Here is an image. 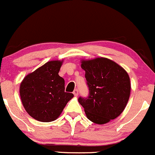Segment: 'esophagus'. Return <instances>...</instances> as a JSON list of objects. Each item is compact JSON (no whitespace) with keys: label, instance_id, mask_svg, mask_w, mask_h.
I'll use <instances>...</instances> for the list:
<instances>
[{"label":"esophagus","instance_id":"obj_1","mask_svg":"<svg viewBox=\"0 0 155 155\" xmlns=\"http://www.w3.org/2000/svg\"><path fill=\"white\" fill-rule=\"evenodd\" d=\"M73 94L74 95V96L77 97L78 95V89H74V92H73Z\"/></svg>","mask_w":155,"mask_h":155}]
</instances>
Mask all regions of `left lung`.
I'll list each match as a JSON object with an SVG mask.
<instances>
[{
  "label": "left lung",
  "instance_id": "left-lung-1",
  "mask_svg": "<svg viewBox=\"0 0 155 155\" xmlns=\"http://www.w3.org/2000/svg\"><path fill=\"white\" fill-rule=\"evenodd\" d=\"M81 68L89 93L78 101L84 108L87 117L98 125L116 119L125 110L130 93V78L127 71L104 57L82 60Z\"/></svg>",
  "mask_w": 155,
  "mask_h": 155
}]
</instances>
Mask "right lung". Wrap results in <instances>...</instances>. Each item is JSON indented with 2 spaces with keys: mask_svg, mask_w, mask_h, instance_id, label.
<instances>
[{
  "mask_svg": "<svg viewBox=\"0 0 155 155\" xmlns=\"http://www.w3.org/2000/svg\"><path fill=\"white\" fill-rule=\"evenodd\" d=\"M63 61H49L26 76L20 85L25 110L36 120H56L74 95L65 92V81L58 74Z\"/></svg>",
  "mask_w": 155,
  "mask_h": 155,
  "instance_id": "add662e5",
  "label": "right lung"
}]
</instances>
